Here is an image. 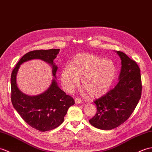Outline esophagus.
<instances>
[{
  "label": "esophagus",
  "instance_id": "obj_1",
  "mask_svg": "<svg viewBox=\"0 0 152 152\" xmlns=\"http://www.w3.org/2000/svg\"><path fill=\"white\" fill-rule=\"evenodd\" d=\"M75 103H83V101L80 99H79V98H75Z\"/></svg>",
  "mask_w": 152,
  "mask_h": 152
}]
</instances>
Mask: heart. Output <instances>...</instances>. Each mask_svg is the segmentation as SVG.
I'll return each instance as SVG.
<instances>
[{
	"label": "heart",
	"instance_id": "heart-1",
	"mask_svg": "<svg viewBox=\"0 0 152 152\" xmlns=\"http://www.w3.org/2000/svg\"><path fill=\"white\" fill-rule=\"evenodd\" d=\"M117 69L110 60L89 53L75 56L69 66L60 72V81L66 92L72 93L80 85L92 98L99 97L109 90L115 79Z\"/></svg>",
	"mask_w": 152,
	"mask_h": 152
}]
</instances>
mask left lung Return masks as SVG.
<instances>
[{
    "label": "left lung",
    "mask_w": 152,
    "mask_h": 152,
    "mask_svg": "<svg viewBox=\"0 0 152 152\" xmlns=\"http://www.w3.org/2000/svg\"><path fill=\"white\" fill-rule=\"evenodd\" d=\"M121 58L119 81L113 89L94 101L97 113L89 122L94 127L110 130L129 118L141 97L140 70L135 61L126 54L116 51Z\"/></svg>",
    "instance_id": "8db88e82"
}]
</instances>
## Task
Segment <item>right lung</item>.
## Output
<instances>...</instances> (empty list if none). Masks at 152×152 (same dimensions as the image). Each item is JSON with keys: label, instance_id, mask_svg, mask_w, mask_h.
Returning a JSON list of instances; mask_svg holds the SVG:
<instances>
[{"label": "right lung", "instance_id": "right-lung-1", "mask_svg": "<svg viewBox=\"0 0 152 152\" xmlns=\"http://www.w3.org/2000/svg\"><path fill=\"white\" fill-rule=\"evenodd\" d=\"M59 51L58 49L30 51L19 60L11 75V99L13 107L30 126L43 132L55 129L62 124L67 110L75 104L74 99L60 88L54 79L58 67L53 60ZM33 59H40L49 63L52 66V73L55 78L44 93L30 96L18 89L16 76L20 66Z\"/></svg>", "mask_w": 152, "mask_h": 152}]
</instances>
